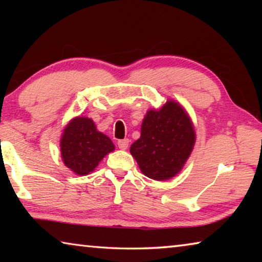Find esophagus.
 <instances>
[{
  "label": "esophagus",
  "instance_id": "1",
  "mask_svg": "<svg viewBox=\"0 0 262 262\" xmlns=\"http://www.w3.org/2000/svg\"><path fill=\"white\" fill-rule=\"evenodd\" d=\"M128 145H129V140L128 139H123V140L118 141V147L122 150H126L128 148Z\"/></svg>",
  "mask_w": 262,
  "mask_h": 262
}]
</instances>
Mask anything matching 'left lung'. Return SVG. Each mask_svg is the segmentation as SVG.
<instances>
[{
  "label": "left lung",
  "instance_id": "1",
  "mask_svg": "<svg viewBox=\"0 0 262 262\" xmlns=\"http://www.w3.org/2000/svg\"><path fill=\"white\" fill-rule=\"evenodd\" d=\"M195 142L188 115L178 103L167 101L159 111H149L141 127V137L130 154L149 178L166 180L174 177L187 161Z\"/></svg>",
  "mask_w": 262,
  "mask_h": 262
}]
</instances>
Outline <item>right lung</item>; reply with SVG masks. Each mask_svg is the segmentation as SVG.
I'll return each instance as SVG.
<instances>
[{
    "instance_id": "add662e5",
    "label": "right lung",
    "mask_w": 262,
    "mask_h": 262,
    "mask_svg": "<svg viewBox=\"0 0 262 262\" xmlns=\"http://www.w3.org/2000/svg\"><path fill=\"white\" fill-rule=\"evenodd\" d=\"M110 137L96 129L91 119L78 117L69 123L61 139V156L66 166L79 176L95 170L105 155L113 151Z\"/></svg>"
}]
</instances>
